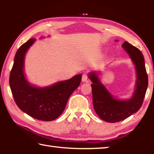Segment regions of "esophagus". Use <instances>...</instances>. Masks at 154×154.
<instances>
[{
	"mask_svg": "<svg viewBox=\"0 0 154 154\" xmlns=\"http://www.w3.org/2000/svg\"><path fill=\"white\" fill-rule=\"evenodd\" d=\"M82 81H83V82H88V74H86V73L83 74V75H82Z\"/></svg>",
	"mask_w": 154,
	"mask_h": 154,
	"instance_id": "1",
	"label": "esophagus"
}]
</instances>
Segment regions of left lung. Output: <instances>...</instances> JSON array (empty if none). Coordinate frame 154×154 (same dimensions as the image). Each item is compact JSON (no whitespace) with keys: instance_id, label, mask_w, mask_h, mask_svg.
Wrapping results in <instances>:
<instances>
[{"instance_id":"obj_1","label":"left lung","mask_w":154,"mask_h":154,"mask_svg":"<svg viewBox=\"0 0 154 154\" xmlns=\"http://www.w3.org/2000/svg\"><path fill=\"white\" fill-rule=\"evenodd\" d=\"M137 69V79L133 96L128 100L114 98L100 83L95 72L89 75L92 81V92L94 109L101 119L110 123H116L126 119L139 110L143 105L148 86V76L146 72L144 57L139 49L128 42L122 45Z\"/></svg>"}]
</instances>
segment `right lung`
<instances>
[{
  "instance_id": "obj_1",
  "label": "right lung",
  "mask_w": 154,
  "mask_h": 154,
  "mask_svg": "<svg viewBox=\"0 0 154 154\" xmlns=\"http://www.w3.org/2000/svg\"><path fill=\"white\" fill-rule=\"evenodd\" d=\"M35 41L30 38L17 49L10 72V88L15 103L22 111L38 120L52 121L64 111L70 96L80 84L82 75L47 88L31 85L24 76V60L26 53Z\"/></svg>"
}]
</instances>
